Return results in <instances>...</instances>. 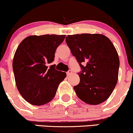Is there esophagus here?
<instances>
[{
    "label": "esophagus",
    "mask_w": 133,
    "mask_h": 133,
    "mask_svg": "<svg viewBox=\"0 0 133 133\" xmlns=\"http://www.w3.org/2000/svg\"><path fill=\"white\" fill-rule=\"evenodd\" d=\"M72 71H71V70L68 71V72H66V75H67V76H70V75H72Z\"/></svg>",
    "instance_id": "1"
}]
</instances>
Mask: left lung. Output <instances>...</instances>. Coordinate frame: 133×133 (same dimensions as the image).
<instances>
[{
    "mask_svg": "<svg viewBox=\"0 0 133 133\" xmlns=\"http://www.w3.org/2000/svg\"><path fill=\"white\" fill-rule=\"evenodd\" d=\"M66 42L82 69L79 84L74 87L78 98L94 105L106 101L118 80L120 62L114 44L99 34L68 35Z\"/></svg>",
    "mask_w": 133,
    "mask_h": 133,
    "instance_id": "8db88e82",
    "label": "left lung"
}]
</instances>
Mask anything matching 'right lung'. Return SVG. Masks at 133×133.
Wrapping results in <instances>:
<instances>
[{
  "label": "right lung",
  "mask_w": 133,
  "mask_h": 133,
  "mask_svg": "<svg viewBox=\"0 0 133 133\" xmlns=\"http://www.w3.org/2000/svg\"><path fill=\"white\" fill-rule=\"evenodd\" d=\"M65 35H31L23 40L16 51L12 68L16 87L23 98L34 105H45L55 96L65 72L49 67Z\"/></svg>",
  "instance_id": "1"
}]
</instances>
